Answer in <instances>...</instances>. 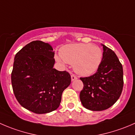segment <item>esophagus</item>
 <instances>
[{
	"label": "esophagus",
	"instance_id": "34e87169",
	"mask_svg": "<svg viewBox=\"0 0 135 135\" xmlns=\"http://www.w3.org/2000/svg\"><path fill=\"white\" fill-rule=\"evenodd\" d=\"M76 79H77V77L74 74H72V75H71V80L74 81V80H76Z\"/></svg>",
	"mask_w": 135,
	"mask_h": 135
}]
</instances>
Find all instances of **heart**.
Wrapping results in <instances>:
<instances>
[{
	"label": "heart",
	"mask_w": 135,
	"mask_h": 135,
	"mask_svg": "<svg viewBox=\"0 0 135 135\" xmlns=\"http://www.w3.org/2000/svg\"><path fill=\"white\" fill-rule=\"evenodd\" d=\"M103 53L99 47L90 44H73L62 47L55 56L59 62L73 65L74 71L82 76H89L99 67Z\"/></svg>",
	"instance_id": "obj_1"
}]
</instances>
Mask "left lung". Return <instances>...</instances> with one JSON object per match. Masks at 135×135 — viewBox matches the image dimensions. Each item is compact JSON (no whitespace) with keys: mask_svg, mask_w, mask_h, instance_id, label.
<instances>
[{"mask_svg":"<svg viewBox=\"0 0 135 135\" xmlns=\"http://www.w3.org/2000/svg\"><path fill=\"white\" fill-rule=\"evenodd\" d=\"M102 45L103 57L97 72L80 78L84 88L80 99L82 105L91 111H103L112 106L119 98L123 86L122 65L112 49Z\"/></svg>","mask_w":135,"mask_h":135,"instance_id":"left-lung-1","label":"left lung"}]
</instances>
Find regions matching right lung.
Here are the masks:
<instances>
[{
  "instance_id": "add662e5",
  "label": "right lung",
  "mask_w": 135,
  "mask_h": 135,
  "mask_svg": "<svg viewBox=\"0 0 135 135\" xmlns=\"http://www.w3.org/2000/svg\"><path fill=\"white\" fill-rule=\"evenodd\" d=\"M54 55L51 45L33 41L14 57L11 74L13 91L19 104L35 113L56 110L62 91L71 82L69 73L53 69Z\"/></svg>"
}]
</instances>
